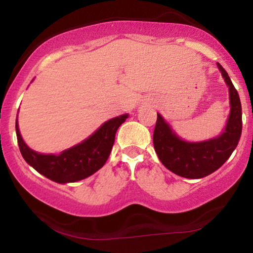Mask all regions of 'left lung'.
Wrapping results in <instances>:
<instances>
[{
	"mask_svg": "<svg viewBox=\"0 0 253 253\" xmlns=\"http://www.w3.org/2000/svg\"><path fill=\"white\" fill-rule=\"evenodd\" d=\"M229 90V117L225 129L216 138L189 143L171 129L161 114H157L153 146L167 169L185 178H202L216 171L232 155L242 135V103L231 78L217 63Z\"/></svg>",
	"mask_w": 253,
	"mask_h": 253,
	"instance_id": "8db88e82",
	"label": "left lung"
}]
</instances>
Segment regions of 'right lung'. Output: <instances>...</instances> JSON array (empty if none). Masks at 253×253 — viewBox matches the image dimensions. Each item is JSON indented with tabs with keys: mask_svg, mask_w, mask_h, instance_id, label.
<instances>
[{
	"mask_svg": "<svg viewBox=\"0 0 253 253\" xmlns=\"http://www.w3.org/2000/svg\"><path fill=\"white\" fill-rule=\"evenodd\" d=\"M127 117L128 114H124L106 121L88 139L59 155H42L30 149L20 134L16 119L17 144L25 161L42 176L57 183L77 182L103 167L114 145L115 133Z\"/></svg>",
	"mask_w": 253,
	"mask_h": 253,
	"instance_id": "right-lung-1",
	"label": "right lung"
}]
</instances>
